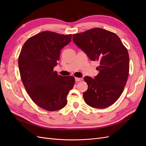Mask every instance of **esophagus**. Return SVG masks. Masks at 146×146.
<instances>
[{
  "instance_id": "34e87169",
  "label": "esophagus",
  "mask_w": 146,
  "mask_h": 146,
  "mask_svg": "<svg viewBox=\"0 0 146 146\" xmlns=\"http://www.w3.org/2000/svg\"><path fill=\"white\" fill-rule=\"evenodd\" d=\"M75 80H76V82H78L83 80V78H78V77H76L75 78Z\"/></svg>"
}]
</instances>
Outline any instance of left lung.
<instances>
[{
  "instance_id": "left-lung-1",
  "label": "left lung",
  "mask_w": 146,
  "mask_h": 146,
  "mask_svg": "<svg viewBox=\"0 0 146 146\" xmlns=\"http://www.w3.org/2000/svg\"><path fill=\"white\" fill-rule=\"evenodd\" d=\"M73 41L91 61H99L98 76L84 78L88 90L83 96L95 108L113 105L121 96L129 72V56L117 35L100 28L73 35Z\"/></svg>"
}]
</instances>
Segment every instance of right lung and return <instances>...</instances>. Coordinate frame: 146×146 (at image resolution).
<instances>
[{"label":"right lung","instance_id":"right-lung-1","mask_svg":"<svg viewBox=\"0 0 146 146\" xmlns=\"http://www.w3.org/2000/svg\"><path fill=\"white\" fill-rule=\"evenodd\" d=\"M71 39L72 35L45 31L29 38L22 47L18 58L21 80L32 100L47 111L64 108L74 85V77L58 76L54 71L61 50Z\"/></svg>","mask_w":146,"mask_h":146}]
</instances>
